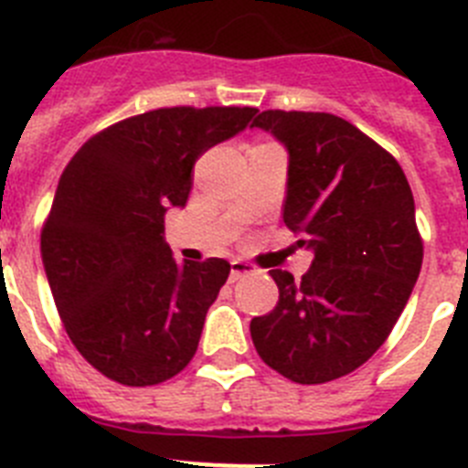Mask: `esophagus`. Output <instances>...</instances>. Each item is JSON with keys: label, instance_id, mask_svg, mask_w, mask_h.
<instances>
[{"label": "esophagus", "instance_id": "1", "mask_svg": "<svg viewBox=\"0 0 468 468\" xmlns=\"http://www.w3.org/2000/svg\"><path fill=\"white\" fill-rule=\"evenodd\" d=\"M255 267L250 262H243V260H231V271H229V279L231 281H239L241 276L253 274Z\"/></svg>", "mask_w": 468, "mask_h": 468}]
</instances>
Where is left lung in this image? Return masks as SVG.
Here are the masks:
<instances>
[{
	"label": "left lung",
	"instance_id": "obj_1",
	"mask_svg": "<svg viewBox=\"0 0 468 468\" xmlns=\"http://www.w3.org/2000/svg\"><path fill=\"white\" fill-rule=\"evenodd\" d=\"M253 126L288 150L283 222L314 250L302 281L271 270L279 302L250 321L260 358L297 384L354 373L408 304L424 243L399 161L328 112L264 110Z\"/></svg>",
	"mask_w": 468,
	"mask_h": 468
}]
</instances>
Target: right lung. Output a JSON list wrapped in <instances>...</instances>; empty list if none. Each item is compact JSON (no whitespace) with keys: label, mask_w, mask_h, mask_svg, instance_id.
Instances as JSON below:
<instances>
[{"label":"right lung","mask_w":468,"mask_h":468,"mask_svg":"<svg viewBox=\"0 0 468 468\" xmlns=\"http://www.w3.org/2000/svg\"><path fill=\"white\" fill-rule=\"evenodd\" d=\"M255 107H161L112 123L65 166L41 229L58 314L81 356L126 387L176 378L197 354L229 262L177 264L168 206L187 204L192 168Z\"/></svg>","instance_id":"1"}]
</instances>
